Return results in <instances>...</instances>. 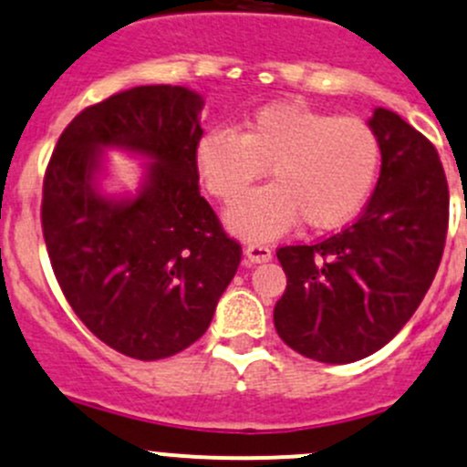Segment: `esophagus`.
I'll return each instance as SVG.
<instances>
[{"instance_id":"1","label":"esophagus","mask_w":467,"mask_h":467,"mask_svg":"<svg viewBox=\"0 0 467 467\" xmlns=\"http://www.w3.org/2000/svg\"><path fill=\"white\" fill-rule=\"evenodd\" d=\"M272 258V249L263 243H249L244 247V261L247 263H267Z\"/></svg>"}]
</instances>
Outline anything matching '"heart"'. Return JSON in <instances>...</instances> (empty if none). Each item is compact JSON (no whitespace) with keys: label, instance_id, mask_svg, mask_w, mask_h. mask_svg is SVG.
<instances>
[{"label":"heart","instance_id":"obj_1","mask_svg":"<svg viewBox=\"0 0 467 467\" xmlns=\"http://www.w3.org/2000/svg\"><path fill=\"white\" fill-rule=\"evenodd\" d=\"M382 148L359 117L272 103L235 130H211L198 143L206 189L234 204L261 180L272 184L240 202L229 224L249 238H272L301 220L310 232L344 227L371 195Z\"/></svg>","mask_w":467,"mask_h":467}]
</instances>
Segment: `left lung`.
I'll list each match as a JSON object with an SVG mask.
<instances>
[{"label":"left lung","instance_id":"1","mask_svg":"<svg viewBox=\"0 0 467 467\" xmlns=\"http://www.w3.org/2000/svg\"><path fill=\"white\" fill-rule=\"evenodd\" d=\"M368 126L382 168L367 209L328 238L276 249L287 287L274 326L317 362H355L396 337L443 256L450 191L434 143L384 108Z\"/></svg>","mask_w":467,"mask_h":467}]
</instances>
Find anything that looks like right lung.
Returning a JSON list of instances; mask_svg holds the SVG:
<instances>
[{
  "mask_svg": "<svg viewBox=\"0 0 467 467\" xmlns=\"http://www.w3.org/2000/svg\"><path fill=\"white\" fill-rule=\"evenodd\" d=\"M202 99L143 85L76 114L42 182V234L78 319L128 358L163 359L198 341L243 258L200 195ZM100 145L156 161L139 199L109 202L90 180Z\"/></svg>",
  "mask_w": 467,
  "mask_h": 467,
  "instance_id": "right-lung-1",
  "label": "right lung"
}]
</instances>
